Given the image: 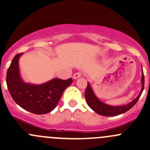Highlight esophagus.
<instances>
[{"instance_id":"obj_1","label":"esophagus","mask_w":150,"mask_h":150,"mask_svg":"<svg viewBox=\"0 0 150 150\" xmlns=\"http://www.w3.org/2000/svg\"><path fill=\"white\" fill-rule=\"evenodd\" d=\"M80 77H82V73L80 72H78L73 75V79H78Z\"/></svg>"}]
</instances>
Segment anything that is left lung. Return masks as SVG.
<instances>
[{
    "label": "left lung",
    "instance_id": "obj_1",
    "mask_svg": "<svg viewBox=\"0 0 150 150\" xmlns=\"http://www.w3.org/2000/svg\"><path fill=\"white\" fill-rule=\"evenodd\" d=\"M141 83L142 88L139 94L137 97L134 100H133L132 102H130V103L126 104V105H119V106H113V105H108V104L103 103V102L100 101V100L96 97L89 83H88L87 88H86V92H85V98H86V102H87L88 105H89L90 108L92 110H93V111H95L96 113H98V114L105 116H117V115H120L127 112V111L131 109V108L137 103V102L139 99L142 93V91L144 88V72H143L142 70V67Z\"/></svg>",
    "mask_w": 150,
    "mask_h": 150
}]
</instances>
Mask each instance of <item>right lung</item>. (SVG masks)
<instances>
[{
  "label": "right lung",
  "instance_id": "right-lung-1",
  "mask_svg": "<svg viewBox=\"0 0 150 150\" xmlns=\"http://www.w3.org/2000/svg\"><path fill=\"white\" fill-rule=\"evenodd\" d=\"M23 53L16 55L6 75V83L14 101L22 108L35 113L45 114L57 106L66 88L72 83V78H54L41 85L26 83L19 72L18 60Z\"/></svg>",
  "mask_w": 150,
  "mask_h": 150
}]
</instances>
